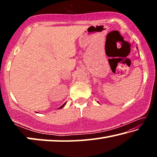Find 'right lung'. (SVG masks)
Returning a JSON list of instances; mask_svg holds the SVG:
<instances>
[{
    "label": "right lung",
    "instance_id": "right-lung-1",
    "mask_svg": "<svg viewBox=\"0 0 157 157\" xmlns=\"http://www.w3.org/2000/svg\"><path fill=\"white\" fill-rule=\"evenodd\" d=\"M65 104H66V102H65V103H64V104H63V105H62V106H61V107H59V109H62V107H63V106H64V105H65Z\"/></svg>",
    "mask_w": 157,
    "mask_h": 157
}]
</instances>
